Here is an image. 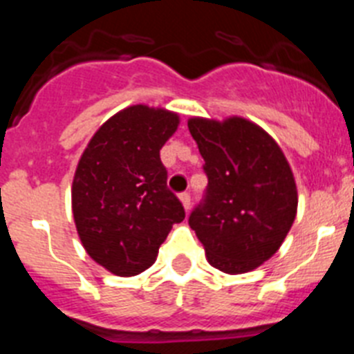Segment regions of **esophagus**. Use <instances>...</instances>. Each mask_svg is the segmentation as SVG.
Here are the masks:
<instances>
[{"label":"esophagus","instance_id":"esophagus-1","mask_svg":"<svg viewBox=\"0 0 354 354\" xmlns=\"http://www.w3.org/2000/svg\"><path fill=\"white\" fill-rule=\"evenodd\" d=\"M179 198H180V202H183L186 212L189 211V207H192V196H189V193H180Z\"/></svg>","mask_w":354,"mask_h":354}]
</instances>
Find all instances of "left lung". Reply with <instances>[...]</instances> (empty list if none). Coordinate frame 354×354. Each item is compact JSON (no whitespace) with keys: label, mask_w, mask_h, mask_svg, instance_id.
I'll list each match as a JSON object with an SVG mask.
<instances>
[{"label":"left lung","mask_w":354,"mask_h":354,"mask_svg":"<svg viewBox=\"0 0 354 354\" xmlns=\"http://www.w3.org/2000/svg\"><path fill=\"white\" fill-rule=\"evenodd\" d=\"M187 127L207 175L189 227L216 270H255L282 246L296 218L298 192L289 162L270 134L246 118H192Z\"/></svg>","instance_id":"left-lung-1"}]
</instances>
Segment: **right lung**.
Masks as SVG:
<instances>
[{"label":"right lung","instance_id":"right-lung-1","mask_svg":"<svg viewBox=\"0 0 354 354\" xmlns=\"http://www.w3.org/2000/svg\"><path fill=\"white\" fill-rule=\"evenodd\" d=\"M177 126V113L129 106L99 127L77 162L72 183L77 234L90 257L118 277L154 264L171 225L186 216L159 158Z\"/></svg>","mask_w":354,"mask_h":354}]
</instances>
